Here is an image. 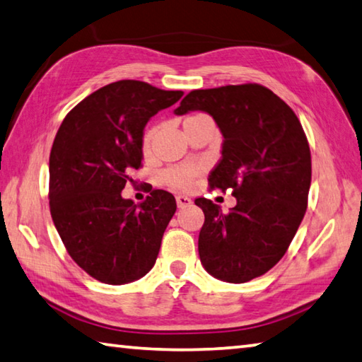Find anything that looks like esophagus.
<instances>
[{
  "instance_id": "esophagus-1",
  "label": "esophagus",
  "mask_w": 362,
  "mask_h": 362,
  "mask_svg": "<svg viewBox=\"0 0 362 362\" xmlns=\"http://www.w3.org/2000/svg\"><path fill=\"white\" fill-rule=\"evenodd\" d=\"M175 201H177V206H179L180 209L182 207H187V206H189V204H192V199H189L188 196H182V194L177 196Z\"/></svg>"
}]
</instances>
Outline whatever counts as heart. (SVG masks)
Returning <instances> with one entry per match:
<instances>
[{
  "instance_id": "b5f03b06",
  "label": "heart",
  "mask_w": 362,
  "mask_h": 362,
  "mask_svg": "<svg viewBox=\"0 0 362 362\" xmlns=\"http://www.w3.org/2000/svg\"><path fill=\"white\" fill-rule=\"evenodd\" d=\"M206 118H209V117L206 114H201V112L189 114L185 117V120H183V127L189 123L206 120ZM155 134H156L155 124H150V127L144 131V136H142L144 153H148L150 148H152V142H153ZM199 173H201V168L198 166V164H182V166H174V168H169L164 170L161 179L164 183H166V185L173 187V188L188 189L193 185L196 175H198Z\"/></svg>"
}]
</instances>
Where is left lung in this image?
I'll return each instance as SVG.
<instances>
[{"mask_svg":"<svg viewBox=\"0 0 362 362\" xmlns=\"http://www.w3.org/2000/svg\"><path fill=\"white\" fill-rule=\"evenodd\" d=\"M202 110L223 134L221 160L210 188L233 189L235 207L223 214L210 199L204 212L199 258L206 271L245 284L284 258L305 215L312 180L307 136L293 109L259 83L193 90L174 112Z\"/></svg>","mask_w":362,"mask_h":362,"instance_id":"left-lung-1","label":"left lung"}]
</instances>
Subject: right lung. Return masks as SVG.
<instances>
[{"label":"right lung","mask_w":362,"mask_h":362,"mask_svg":"<svg viewBox=\"0 0 362 362\" xmlns=\"http://www.w3.org/2000/svg\"><path fill=\"white\" fill-rule=\"evenodd\" d=\"M183 91L141 81L96 90L64 117L49 160V204L72 259L91 277L123 285L146 275L175 214L174 196L152 189L141 204L122 198L142 166V136L150 117Z\"/></svg>","instance_id":"add662e5"}]
</instances>
